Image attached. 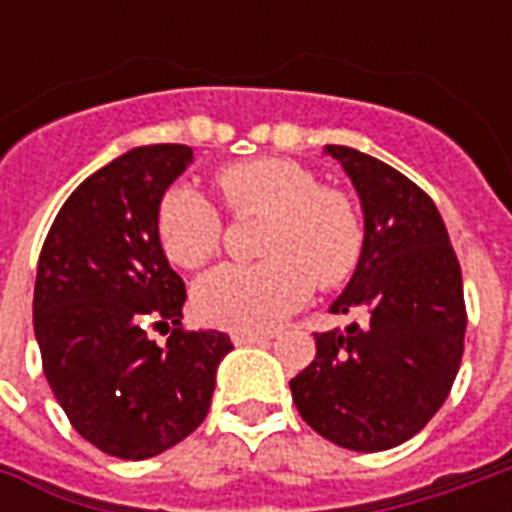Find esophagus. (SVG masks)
<instances>
[{"label": "esophagus", "mask_w": 512, "mask_h": 512, "mask_svg": "<svg viewBox=\"0 0 512 512\" xmlns=\"http://www.w3.org/2000/svg\"><path fill=\"white\" fill-rule=\"evenodd\" d=\"M235 345H260L268 343V334H257V332H235L233 334Z\"/></svg>", "instance_id": "esophagus-1"}]
</instances>
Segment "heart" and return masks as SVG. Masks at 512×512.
Here are the masks:
<instances>
[{"instance_id": "obj_1", "label": "heart", "mask_w": 512, "mask_h": 512, "mask_svg": "<svg viewBox=\"0 0 512 512\" xmlns=\"http://www.w3.org/2000/svg\"><path fill=\"white\" fill-rule=\"evenodd\" d=\"M213 186L233 219L263 216L255 252L266 260L216 268L194 285V310L205 323L268 332L307 304L315 285L340 288L362 266L367 233L356 202L321 186L307 167L285 158L235 161L213 172ZM156 230L180 268L205 266L224 244L222 213L186 183L164 191Z\"/></svg>"}]
</instances>
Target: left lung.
<instances>
[{
	"label": "left lung",
	"mask_w": 512,
	"mask_h": 512,
	"mask_svg": "<svg viewBox=\"0 0 512 512\" xmlns=\"http://www.w3.org/2000/svg\"><path fill=\"white\" fill-rule=\"evenodd\" d=\"M365 208L362 266L332 312L348 329L315 332V359L290 381L301 419L356 452L408 441L441 408L466 334L461 263L441 213L403 172L354 147H326Z\"/></svg>",
	"instance_id": "1"
}]
</instances>
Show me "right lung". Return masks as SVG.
<instances>
[{
	"mask_svg": "<svg viewBox=\"0 0 512 512\" xmlns=\"http://www.w3.org/2000/svg\"><path fill=\"white\" fill-rule=\"evenodd\" d=\"M189 161L186 145L109 161L65 200L38 257L32 321L46 381L76 433L123 461L200 428L233 351L224 332L183 326L186 285L158 244V202Z\"/></svg>",
	"mask_w": 512,
	"mask_h": 512,
	"instance_id": "add662e5",
	"label": "right lung"
}]
</instances>
